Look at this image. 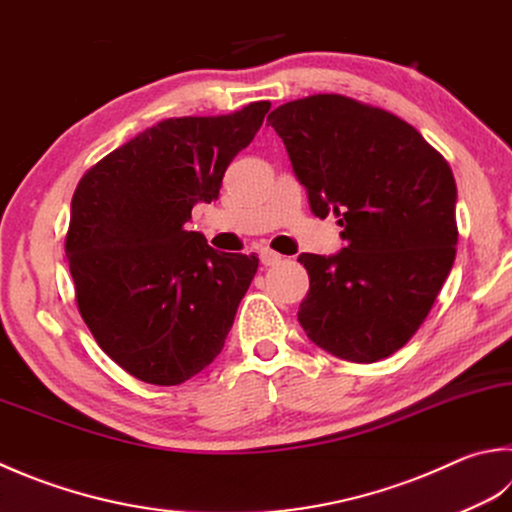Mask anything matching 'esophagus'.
Returning a JSON list of instances; mask_svg holds the SVG:
<instances>
[{
	"mask_svg": "<svg viewBox=\"0 0 512 512\" xmlns=\"http://www.w3.org/2000/svg\"><path fill=\"white\" fill-rule=\"evenodd\" d=\"M281 260H283V256L272 252V249H263V252H260V263H263L265 267H274L281 263Z\"/></svg>",
	"mask_w": 512,
	"mask_h": 512,
	"instance_id": "obj_1",
	"label": "esophagus"
}]
</instances>
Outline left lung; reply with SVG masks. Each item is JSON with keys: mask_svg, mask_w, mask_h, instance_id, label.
I'll use <instances>...</instances> for the list:
<instances>
[{"mask_svg": "<svg viewBox=\"0 0 512 512\" xmlns=\"http://www.w3.org/2000/svg\"><path fill=\"white\" fill-rule=\"evenodd\" d=\"M267 122L314 216L343 227L339 254L298 256L310 274L298 323L339 359H385L426 321L455 263L450 165L412 124L345 95L287 102Z\"/></svg>", "mask_w": 512, "mask_h": 512, "instance_id": "1", "label": "left lung"}]
</instances>
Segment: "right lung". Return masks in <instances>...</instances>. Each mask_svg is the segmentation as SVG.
I'll return each instance as SVG.
<instances>
[{
	"instance_id": "obj_1",
	"label": "right lung",
	"mask_w": 512,
	"mask_h": 512,
	"mask_svg": "<svg viewBox=\"0 0 512 512\" xmlns=\"http://www.w3.org/2000/svg\"><path fill=\"white\" fill-rule=\"evenodd\" d=\"M269 106L162 120L77 182L64 245L77 310L144 383H185L223 350L258 258L216 252L187 223L194 205L218 198Z\"/></svg>"
}]
</instances>
